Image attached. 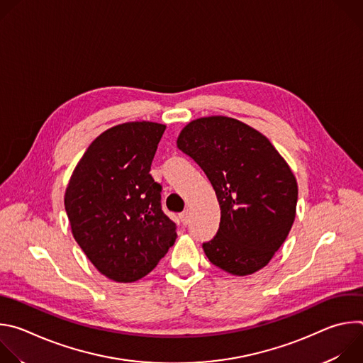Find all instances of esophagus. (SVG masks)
I'll return each mask as SVG.
<instances>
[{
	"label": "esophagus",
	"instance_id": "esophagus-1",
	"mask_svg": "<svg viewBox=\"0 0 363 363\" xmlns=\"http://www.w3.org/2000/svg\"><path fill=\"white\" fill-rule=\"evenodd\" d=\"M179 218H181V223H182L184 225H186V224L189 223V213H188V211H184V213H181Z\"/></svg>",
	"mask_w": 363,
	"mask_h": 363
}]
</instances>
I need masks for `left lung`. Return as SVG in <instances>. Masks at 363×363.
Instances as JSON below:
<instances>
[{
  "label": "left lung",
  "instance_id": "left-lung-1",
  "mask_svg": "<svg viewBox=\"0 0 363 363\" xmlns=\"http://www.w3.org/2000/svg\"><path fill=\"white\" fill-rule=\"evenodd\" d=\"M210 179L221 208L208 260L234 276L269 264L296 217L297 182L270 140L248 125L225 118L188 123L177 140Z\"/></svg>",
  "mask_w": 363,
  "mask_h": 363
}]
</instances>
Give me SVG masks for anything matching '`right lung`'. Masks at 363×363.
<instances>
[{
  "label": "right lung",
  "instance_id": "right-lung-1",
  "mask_svg": "<svg viewBox=\"0 0 363 363\" xmlns=\"http://www.w3.org/2000/svg\"><path fill=\"white\" fill-rule=\"evenodd\" d=\"M165 125L128 122L97 136L65 195L74 240L106 277L130 283L150 273L177 240L149 174Z\"/></svg>",
  "mask_w": 363,
  "mask_h": 363
}]
</instances>
